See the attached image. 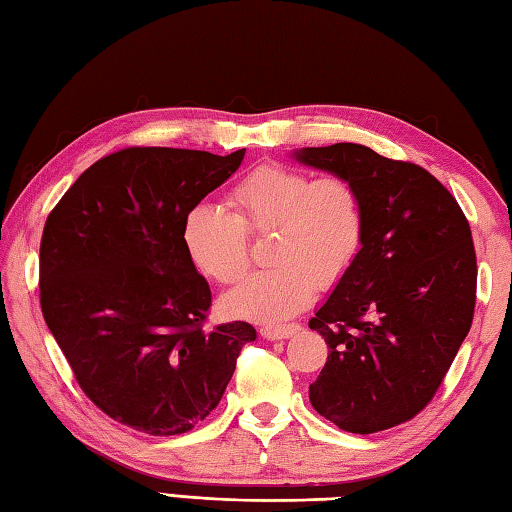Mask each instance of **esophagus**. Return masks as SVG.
Returning a JSON list of instances; mask_svg holds the SVG:
<instances>
[{
    "instance_id": "1",
    "label": "esophagus",
    "mask_w": 512,
    "mask_h": 512,
    "mask_svg": "<svg viewBox=\"0 0 512 512\" xmlns=\"http://www.w3.org/2000/svg\"><path fill=\"white\" fill-rule=\"evenodd\" d=\"M301 328L299 325H264L259 334L264 336L266 341H281V339H290L292 334H297Z\"/></svg>"
}]
</instances>
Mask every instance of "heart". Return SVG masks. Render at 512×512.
I'll return each instance as SVG.
<instances>
[{"label": "heart", "instance_id": "b5f03b06", "mask_svg": "<svg viewBox=\"0 0 512 512\" xmlns=\"http://www.w3.org/2000/svg\"><path fill=\"white\" fill-rule=\"evenodd\" d=\"M235 215L198 204L184 217V248L217 284L248 273V233H273L268 262L224 297L231 317L279 323L301 312L317 286L336 284L356 262L365 237V204L356 184L341 176L314 180L284 165H262L231 191Z\"/></svg>", "mask_w": 512, "mask_h": 512}]
</instances>
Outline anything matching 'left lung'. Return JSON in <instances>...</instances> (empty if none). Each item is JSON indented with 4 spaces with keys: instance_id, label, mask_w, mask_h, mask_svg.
Masks as SVG:
<instances>
[{
    "instance_id": "1",
    "label": "left lung",
    "mask_w": 512,
    "mask_h": 512,
    "mask_svg": "<svg viewBox=\"0 0 512 512\" xmlns=\"http://www.w3.org/2000/svg\"><path fill=\"white\" fill-rule=\"evenodd\" d=\"M292 158L352 180L365 204L361 253L310 319L328 343L310 402L343 431L396 427L427 407L471 330V226L453 195L411 162L354 143L303 147Z\"/></svg>"
}]
</instances>
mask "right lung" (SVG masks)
Listing matches in <instances>:
<instances>
[{"label": "right lung", "mask_w": 512, "mask_h": 512, "mask_svg": "<svg viewBox=\"0 0 512 512\" xmlns=\"http://www.w3.org/2000/svg\"><path fill=\"white\" fill-rule=\"evenodd\" d=\"M129 147L83 171L41 237V312L96 407L149 436H178L222 400L250 323L204 328L211 290L184 248V217L242 165Z\"/></svg>", "instance_id": "add662e5"}]
</instances>
